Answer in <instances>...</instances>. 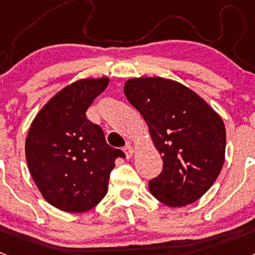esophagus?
Instances as JSON below:
<instances>
[{
  "mask_svg": "<svg viewBox=\"0 0 255 255\" xmlns=\"http://www.w3.org/2000/svg\"><path fill=\"white\" fill-rule=\"evenodd\" d=\"M124 152H125V155H126V158H131L132 154H134V148L130 145V144H128L125 148H124Z\"/></svg>",
  "mask_w": 255,
  "mask_h": 255,
  "instance_id": "esophagus-1",
  "label": "esophagus"
}]
</instances>
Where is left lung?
I'll return each mask as SVG.
<instances>
[{
	"instance_id": "obj_1",
	"label": "left lung",
	"mask_w": 255,
	"mask_h": 255,
	"mask_svg": "<svg viewBox=\"0 0 255 255\" xmlns=\"http://www.w3.org/2000/svg\"><path fill=\"white\" fill-rule=\"evenodd\" d=\"M126 98L145 120L163 170L149 181L168 207L194 203L218 177L225 162L226 129L220 115L194 91L161 76L126 80Z\"/></svg>"
}]
</instances>
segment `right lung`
I'll return each mask as SVG.
<instances>
[{"instance_id":"right-lung-1","label":"right lung","mask_w":255,"mask_h":255,"mask_svg":"<svg viewBox=\"0 0 255 255\" xmlns=\"http://www.w3.org/2000/svg\"><path fill=\"white\" fill-rule=\"evenodd\" d=\"M108 83L107 76L71 83L40 108L29 128L30 175L44 199L61 211L83 213L96 207L107 194L115 159L125 157L85 115Z\"/></svg>"}]
</instances>
